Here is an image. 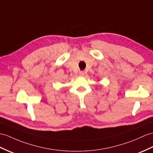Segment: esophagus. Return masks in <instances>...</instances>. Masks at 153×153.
I'll list each match as a JSON object with an SVG mask.
<instances>
[{"mask_svg":"<svg viewBox=\"0 0 153 153\" xmlns=\"http://www.w3.org/2000/svg\"><path fill=\"white\" fill-rule=\"evenodd\" d=\"M79 74H80V76H84V74H85V72H84V71H80Z\"/></svg>","mask_w":153,"mask_h":153,"instance_id":"34e87169","label":"esophagus"}]
</instances>
